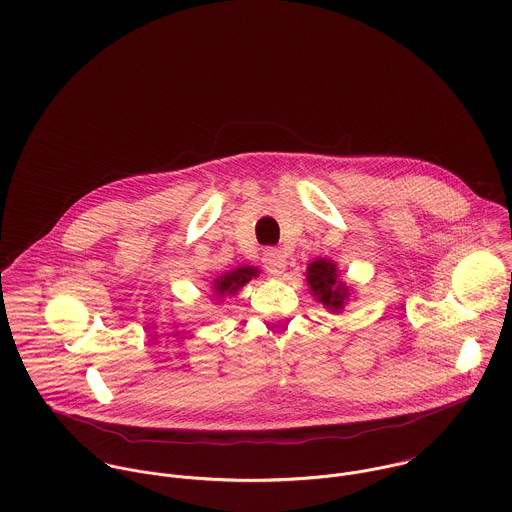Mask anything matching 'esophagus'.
<instances>
[{
    "mask_svg": "<svg viewBox=\"0 0 512 512\" xmlns=\"http://www.w3.org/2000/svg\"><path fill=\"white\" fill-rule=\"evenodd\" d=\"M262 262H264L266 270H268L272 276H282V274L286 272V266H288L286 256H284L280 250H274V248H270V250L264 252Z\"/></svg>",
    "mask_w": 512,
    "mask_h": 512,
    "instance_id": "34e87169",
    "label": "esophagus"
}]
</instances>
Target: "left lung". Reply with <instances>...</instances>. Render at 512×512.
Returning a JSON list of instances; mask_svg holds the SVG:
<instances>
[{"label":"left lung","mask_w":512,"mask_h":512,"mask_svg":"<svg viewBox=\"0 0 512 512\" xmlns=\"http://www.w3.org/2000/svg\"><path fill=\"white\" fill-rule=\"evenodd\" d=\"M309 292L331 313H341L351 299L353 288L341 280L337 262L327 258L313 260L305 270Z\"/></svg>","instance_id":"1"}]
</instances>
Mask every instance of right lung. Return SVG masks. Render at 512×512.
<instances>
[{
    "label": "right lung",
    "mask_w": 512,
    "mask_h": 512,
    "mask_svg": "<svg viewBox=\"0 0 512 512\" xmlns=\"http://www.w3.org/2000/svg\"><path fill=\"white\" fill-rule=\"evenodd\" d=\"M260 276V268L256 266H240V268H232L224 274H219L217 278H213L211 282V297L215 301H224L226 297H234L240 292L250 280H256Z\"/></svg>",
    "instance_id": "add662e5"
}]
</instances>
